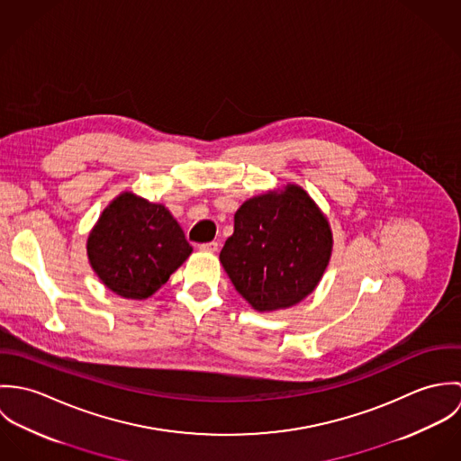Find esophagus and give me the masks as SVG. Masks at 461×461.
Instances as JSON below:
<instances>
[{
	"instance_id": "esophagus-1",
	"label": "esophagus",
	"mask_w": 461,
	"mask_h": 461,
	"mask_svg": "<svg viewBox=\"0 0 461 461\" xmlns=\"http://www.w3.org/2000/svg\"><path fill=\"white\" fill-rule=\"evenodd\" d=\"M218 243L216 241H209V243H200L198 245V250L200 252H207V254H214V252H218Z\"/></svg>"
}]
</instances>
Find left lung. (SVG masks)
<instances>
[{
	"label": "left lung",
	"mask_w": 461,
	"mask_h": 461,
	"mask_svg": "<svg viewBox=\"0 0 461 461\" xmlns=\"http://www.w3.org/2000/svg\"><path fill=\"white\" fill-rule=\"evenodd\" d=\"M331 254L329 221L312 198L289 185L247 200L220 252L236 291L258 311L287 309L321 280Z\"/></svg>",
	"instance_id": "left-lung-1"
}]
</instances>
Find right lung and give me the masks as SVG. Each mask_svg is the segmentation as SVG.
<instances>
[{
  "label": "right lung",
  "mask_w": 461,
  "mask_h": 461,
  "mask_svg": "<svg viewBox=\"0 0 461 461\" xmlns=\"http://www.w3.org/2000/svg\"><path fill=\"white\" fill-rule=\"evenodd\" d=\"M86 252L108 289L143 300L188 259L192 247L165 205L122 194L103 211Z\"/></svg>",
  "instance_id": "add662e5"
}]
</instances>
